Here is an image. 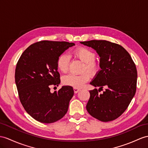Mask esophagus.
I'll use <instances>...</instances> for the list:
<instances>
[{"label":"esophagus","instance_id":"obj_1","mask_svg":"<svg viewBox=\"0 0 148 148\" xmlns=\"http://www.w3.org/2000/svg\"><path fill=\"white\" fill-rule=\"evenodd\" d=\"M73 90H74V92H75V93H77L80 90V88H73Z\"/></svg>","mask_w":148,"mask_h":148}]
</instances>
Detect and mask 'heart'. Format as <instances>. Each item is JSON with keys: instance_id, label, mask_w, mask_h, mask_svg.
<instances>
[{"instance_id": "obj_1", "label": "heart", "mask_w": 148, "mask_h": 148, "mask_svg": "<svg viewBox=\"0 0 148 148\" xmlns=\"http://www.w3.org/2000/svg\"><path fill=\"white\" fill-rule=\"evenodd\" d=\"M75 58L84 63L82 71H88L91 75H95L99 71L100 64L95 60L96 55L88 48L85 47H78L73 51ZM70 58L66 54L62 53L58 56L56 60L58 70L62 73H66L69 68ZM89 75L84 72L80 75L68 74L63 78V83L66 85L73 86L75 88H81L89 80Z\"/></svg>"}]
</instances>
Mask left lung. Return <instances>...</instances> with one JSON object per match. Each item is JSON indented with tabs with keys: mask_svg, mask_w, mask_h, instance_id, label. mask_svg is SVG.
Instances as JSON below:
<instances>
[{
	"mask_svg": "<svg viewBox=\"0 0 148 148\" xmlns=\"http://www.w3.org/2000/svg\"><path fill=\"white\" fill-rule=\"evenodd\" d=\"M96 50L100 57L99 71L90 84L97 88L90 90L86 110L102 122L116 119L123 114L136 91L137 70L131 55L122 46L106 40L80 42ZM107 87L102 95L98 93Z\"/></svg>",
	"mask_w": 148,
	"mask_h": 148,
	"instance_id": "obj_1",
	"label": "left lung"
}]
</instances>
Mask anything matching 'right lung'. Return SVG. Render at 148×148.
Returning <instances> with one entry per match:
<instances>
[{
    "mask_svg": "<svg viewBox=\"0 0 148 148\" xmlns=\"http://www.w3.org/2000/svg\"><path fill=\"white\" fill-rule=\"evenodd\" d=\"M74 45L66 41H39L29 46L18 60L15 70L18 95L25 110L35 120L53 123L66 114L73 87L63 86L51 93L50 86L60 84L58 57Z\"/></svg>",
    "mask_w": 148,
    "mask_h": 148,
    "instance_id": "add662e5",
    "label": "right lung"
}]
</instances>
